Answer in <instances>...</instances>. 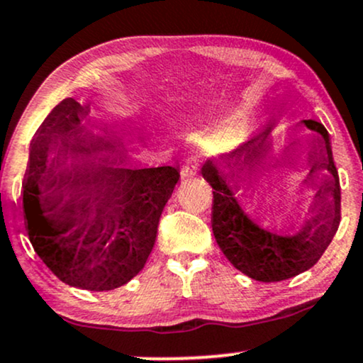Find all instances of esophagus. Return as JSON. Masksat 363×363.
<instances>
[{
	"label": "esophagus",
	"instance_id": "34e87169",
	"mask_svg": "<svg viewBox=\"0 0 363 363\" xmlns=\"http://www.w3.org/2000/svg\"><path fill=\"white\" fill-rule=\"evenodd\" d=\"M192 174H194V169H192V167L189 166V164L182 167V171H181V176H182V177H191Z\"/></svg>",
	"mask_w": 363,
	"mask_h": 363
}]
</instances>
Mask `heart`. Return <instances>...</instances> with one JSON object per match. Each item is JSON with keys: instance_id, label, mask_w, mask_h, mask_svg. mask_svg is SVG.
<instances>
[{"instance_id": "heart-1", "label": "heart", "mask_w": 363, "mask_h": 363, "mask_svg": "<svg viewBox=\"0 0 363 363\" xmlns=\"http://www.w3.org/2000/svg\"><path fill=\"white\" fill-rule=\"evenodd\" d=\"M233 137V134H231V130H223L221 134L218 135V140H221V142H226L228 139H231Z\"/></svg>"}]
</instances>
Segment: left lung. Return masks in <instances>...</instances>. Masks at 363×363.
I'll return each mask as SVG.
<instances>
[{
    "instance_id": "8db88e82",
    "label": "left lung",
    "mask_w": 363,
    "mask_h": 363,
    "mask_svg": "<svg viewBox=\"0 0 363 363\" xmlns=\"http://www.w3.org/2000/svg\"><path fill=\"white\" fill-rule=\"evenodd\" d=\"M277 125L273 122L229 157L209 160L203 167V177L213 187L211 226L216 242L236 269L263 283L283 281L310 269L322 258L340 224V181L330 135L316 121H301V125L313 132L306 139L308 172L301 186L313 196L296 231H269L245 213L251 205L255 218L268 213L266 206L288 166L272 157V132Z\"/></svg>"
}]
</instances>
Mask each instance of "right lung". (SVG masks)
Returning a JSON list of instances; mask_svg holds the SVG:
<instances>
[{"instance_id":"right-lung-1","label":"right lung","mask_w":363,"mask_h":363,"mask_svg":"<svg viewBox=\"0 0 363 363\" xmlns=\"http://www.w3.org/2000/svg\"><path fill=\"white\" fill-rule=\"evenodd\" d=\"M89 113V105L65 99L36 130L23 214L36 255L55 277L108 291L144 268L179 169L132 166L112 130L84 123Z\"/></svg>"}]
</instances>
